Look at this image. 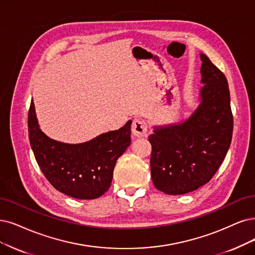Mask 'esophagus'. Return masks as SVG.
Listing matches in <instances>:
<instances>
[{
    "instance_id": "1",
    "label": "esophagus",
    "mask_w": 255,
    "mask_h": 255,
    "mask_svg": "<svg viewBox=\"0 0 255 255\" xmlns=\"http://www.w3.org/2000/svg\"><path fill=\"white\" fill-rule=\"evenodd\" d=\"M131 130H132V133L136 137H143L147 134L148 131V124L147 122L140 119H135L132 123V127H131Z\"/></svg>"
}]
</instances>
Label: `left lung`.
<instances>
[{
    "mask_svg": "<svg viewBox=\"0 0 255 255\" xmlns=\"http://www.w3.org/2000/svg\"><path fill=\"white\" fill-rule=\"evenodd\" d=\"M201 103L182 123L158 126L148 139L150 166L157 190L185 194L208 183L228 152L233 116L225 74L201 53Z\"/></svg>",
    "mask_w": 255,
    "mask_h": 255,
    "instance_id": "obj_1",
    "label": "left lung"
}]
</instances>
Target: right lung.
Segmentation results:
<instances>
[{"mask_svg": "<svg viewBox=\"0 0 255 255\" xmlns=\"http://www.w3.org/2000/svg\"><path fill=\"white\" fill-rule=\"evenodd\" d=\"M131 123L71 145L49 138L40 129L33 101L28 112L30 146L43 174L56 190L79 200L98 199L109 189L118 158L131 143Z\"/></svg>", "mask_w": 255, "mask_h": 255, "instance_id": "obj_1", "label": "right lung"}]
</instances>
